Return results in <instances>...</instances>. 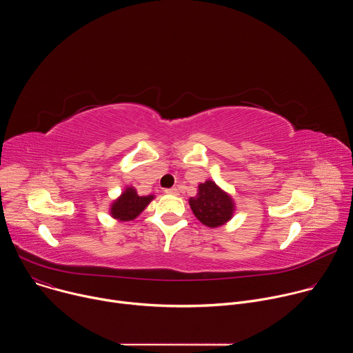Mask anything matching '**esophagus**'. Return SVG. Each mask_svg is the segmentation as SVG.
<instances>
[{
	"mask_svg": "<svg viewBox=\"0 0 353 353\" xmlns=\"http://www.w3.org/2000/svg\"><path fill=\"white\" fill-rule=\"evenodd\" d=\"M165 192H166V194H173V195H176L179 191H177V188H176V187H173V188H166V190H165Z\"/></svg>",
	"mask_w": 353,
	"mask_h": 353,
	"instance_id": "34e87169",
	"label": "esophagus"
}]
</instances>
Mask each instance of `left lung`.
Returning a JSON list of instances; mask_svg holds the SVG:
<instances>
[{"label":"left lung","instance_id":"8db88e82","mask_svg":"<svg viewBox=\"0 0 353 353\" xmlns=\"http://www.w3.org/2000/svg\"><path fill=\"white\" fill-rule=\"evenodd\" d=\"M188 203L195 218L208 228L225 225L234 214V201L212 180L201 183L196 195L191 196Z\"/></svg>","mask_w":353,"mask_h":353}]
</instances>
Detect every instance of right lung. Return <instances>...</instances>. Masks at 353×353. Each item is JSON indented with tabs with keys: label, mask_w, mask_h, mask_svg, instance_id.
<instances>
[{
	"label": "right lung",
	"mask_w": 353,
	"mask_h": 353,
	"mask_svg": "<svg viewBox=\"0 0 353 353\" xmlns=\"http://www.w3.org/2000/svg\"><path fill=\"white\" fill-rule=\"evenodd\" d=\"M154 198L155 195L141 196L137 194V190L134 187H127L121 192V195L114 199V203L110 207V215L120 222L132 221L149 205V203Z\"/></svg>",
	"instance_id": "1"
}]
</instances>
